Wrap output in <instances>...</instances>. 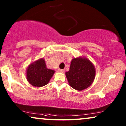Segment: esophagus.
Returning <instances> with one entry per match:
<instances>
[{"label": "esophagus", "instance_id": "1", "mask_svg": "<svg viewBox=\"0 0 126 126\" xmlns=\"http://www.w3.org/2000/svg\"><path fill=\"white\" fill-rule=\"evenodd\" d=\"M58 72H60V73H63V72H64V70H63V69H58Z\"/></svg>", "mask_w": 126, "mask_h": 126}]
</instances>
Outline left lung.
I'll use <instances>...</instances> for the list:
<instances>
[{"label": "left lung", "instance_id": "obj_1", "mask_svg": "<svg viewBox=\"0 0 126 126\" xmlns=\"http://www.w3.org/2000/svg\"><path fill=\"white\" fill-rule=\"evenodd\" d=\"M95 73L94 65L89 60L79 57L72 60L69 70L65 75L70 87L82 91L92 84Z\"/></svg>", "mask_w": 126, "mask_h": 126}]
</instances>
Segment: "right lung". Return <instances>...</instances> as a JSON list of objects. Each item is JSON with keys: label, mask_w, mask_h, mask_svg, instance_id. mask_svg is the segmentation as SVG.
I'll return each instance as SVG.
<instances>
[{"label": "right lung", "mask_w": 126, "mask_h": 126, "mask_svg": "<svg viewBox=\"0 0 126 126\" xmlns=\"http://www.w3.org/2000/svg\"><path fill=\"white\" fill-rule=\"evenodd\" d=\"M26 73L29 83L34 87H41L48 84L54 70L46 68L45 61L41 58L29 65Z\"/></svg>", "instance_id": "add662e5"}]
</instances>
